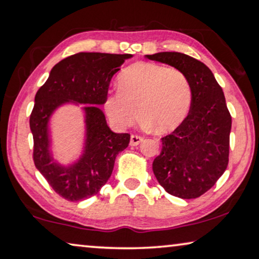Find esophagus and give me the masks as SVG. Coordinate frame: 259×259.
<instances>
[{"label": "esophagus", "instance_id": "esophagus-1", "mask_svg": "<svg viewBox=\"0 0 259 259\" xmlns=\"http://www.w3.org/2000/svg\"><path fill=\"white\" fill-rule=\"evenodd\" d=\"M141 141H143V137L137 136V134H132V136H131L130 144L132 145V146H138V145H139Z\"/></svg>", "mask_w": 259, "mask_h": 259}]
</instances>
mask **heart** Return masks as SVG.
Listing matches in <instances>:
<instances>
[{"label":"heart","instance_id":"obj_1","mask_svg":"<svg viewBox=\"0 0 259 259\" xmlns=\"http://www.w3.org/2000/svg\"><path fill=\"white\" fill-rule=\"evenodd\" d=\"M118 86L106 97L105 109L119 128L132 126L140 114L155 132H169L184 121L192 104L189 77L167 66L134 63L120 73Z\"/></svg>","mask_w":259,"mask_h":259}]
</instances>
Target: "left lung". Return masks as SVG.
Wrapping results in <instances>:
<instances>
[{
    "mask_svg": "<svg viewBox=\"0 0 259 259\" xmlns=\"http://www.w3.org/2000/svg\"><path fill=\"white\" fill-rule=\"evenodd\" d=\"M182 70L192 86V104L184 121L161 138V152L153 173L172 196L200 197L214 185L229 164L231 115L222 87L210 68L197 59L177 52L146 55Z\"/></svg>",
    "mask_w": 259,
    "mask_h": 259,
    "instance_id": "8db88e82",
    "label": "left lung"
}]
</instances>
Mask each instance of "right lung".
<instances>
[{"instance_id": "right-lung-1", "label": "right lung", "mask_w": 259, "mask_h": 259, "mask_svg": "<svg viewBox=\"0 0 259 259\" xmlns=\"http://www.w3.org/2000/svg\"><path fill=\"white\" fill-rule=\"evenodd\" d=\"M131 54L77 53L53 67L47 81L35 95L29 125L36 168L60 197L79 201L98 194L112 175L116 155L128 146V133H114L106 122L104 105L109 82ZM87 103L84 108L87 140L84 153L70 166L52 160L48 122L55 109L66 102Z\"/></svg>"}]
</instances>
